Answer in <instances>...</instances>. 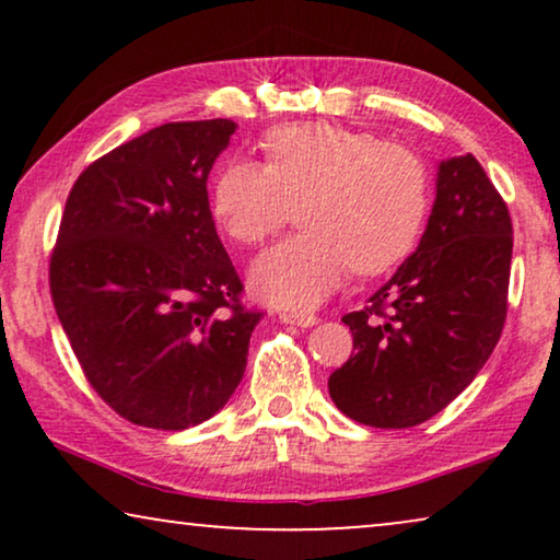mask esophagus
<instances>
[{
    "mask_svg": "<svg viewBox=\"0 0 560 560\" xmlns=\"http://www.w3.org/2000/svg\"><path fill=\"white\" fill-rule=\"evenodd\" d=\"M280 320H285V324H293V326L308 328V326H316L318 324V316H313V313H295V311H290V313H280Z\"/></svg>",
    "mask_w": 560,
    "mask_h": 560,
    "instance_id": "obj_1",
    "label": "esophagus"
}]
</instances>
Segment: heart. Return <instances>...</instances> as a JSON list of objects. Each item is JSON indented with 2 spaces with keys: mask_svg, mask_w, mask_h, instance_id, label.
Returning <instances> with one entry per match:
<instances>
[{
  "mask_svg": "<svg viewBox=\"0 0 560 560\" xmlns=\"http://www.w3.org/2000/svg\"><path fill=\"white\" fill-rule=\"evenodd\" d=\"M257 163L226 165L213 186V217L240 244H262L293 219L305 232L249 267V288L280 308H313L351 267L393 270L416 249L428 213L423 160L362 129L305 121L272 129Z\"/></svg>",
  "mask_w": 560,
  "mask_h": 560,
  "instance_id": "heart-1",
  "label": "heart"
}]
</instances>
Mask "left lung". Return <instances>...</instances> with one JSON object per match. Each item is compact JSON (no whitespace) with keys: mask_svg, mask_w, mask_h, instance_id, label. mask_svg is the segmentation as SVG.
<instances>
[{"mask_svg":"<svg viewBox=\"0 0 560 560\" xmlns=\"http://www.w3.org/2000/svg\"><path fill=\"white\" fill-rule=\"evenodd\" d=\"M510 262V211L485 167L469 152L441 160L418 249L370 308L343 316L354 351L328 377L336 408L374 428H410L446 408L500 341Z\"/></svg>","mask_w":560,"mask_h":560,"instance_id":"obj_1","label":"left lung"}]
</instances>
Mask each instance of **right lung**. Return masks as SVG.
<instances>
[{
  "label": "right lung",
  "instance_id": "right-lung-1",
  "mask_svg": "<svg viewBox=\"0 0 560 560\" xmlns=\"http://www.w3.org/2000/svg\"><path fill=\"white\" fill-rule=\"evenodd\" d=\"M232 119L171 121L79 175L50 293L91 387L129 423L183 431L224 408L262 313L221 244L206 180Z\"/></svg>",
  "mask_w": 560,
  "mask_h": 560
}]
</instances>
